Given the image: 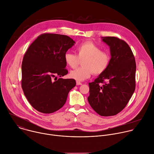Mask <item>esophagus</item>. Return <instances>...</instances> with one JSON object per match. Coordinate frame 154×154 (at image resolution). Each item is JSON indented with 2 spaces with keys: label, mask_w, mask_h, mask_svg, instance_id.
<instances>
[{
  "label": "esophagus",
  "mask_w": 154,
  "mask_h": 154,
  "mask_svg": "<svg viewBox=\"0 0 154 154\" xmlns=\"http://www.w3.org/2000/svg\"><path fill=\"white\" fill-rule=\"evenodd\" d=\"M76 85H82V82H81L79 81H76Z\"/></svg>",
  "instance_id": "1"
}]
</instances>
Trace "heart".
Listing matches in <instances>:
<instances>
[{
	"instance_id": "obj_1",
	"label": "heart",
	"mask_w": 154,
	"mask_h": 154,
	"mask_svg": "<svg viewBox=\"0 0 154 154\" xmlns=\"http://www.w3.org/2000/svg\"><path fill=\"white\" fill-rule=\"evenodd\" d=\"M77 55L66 52L64 59L66 64L74 69L82 60V66L70 72V78L77 81H84L94 73L99 75L104 73L108 68L111 61V55L107 51L101 50L97 44L87 41L78 45L76 48Z\"/></svg>"
}]
</instances>
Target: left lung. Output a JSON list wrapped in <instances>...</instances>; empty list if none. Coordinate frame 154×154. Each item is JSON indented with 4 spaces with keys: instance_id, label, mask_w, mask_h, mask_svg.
Masks as SVG:
<instances>
[{
    "instance_id": "1",
    "label": "left lung",
    "mask_w": 154,
    "mask_h": 154,
    "mask_svg": "<svg viewBox=\"0 0 154 154\" xmlns=\"http://www.w3.org/2000/svg\"><path fill=\"white\" fill-rule=\"evenodd\" d=\"M109 47L111 61L107 69L88 83V101L98 114L113 116L125 109L135 89L136 63L129 45L116 37H103Z\"/></svg>"
}]
</instances>
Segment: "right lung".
<instances>
[{
  "label": "right lung",
  "mask_w": 154,
  "mask_h": 154,
  "mask_svg": "<svg viewBox=\"0 0 154 154\" xmlns=\"http://www.w3.org/2000/svg\"><path fill=\"white\" fill-rule=\"evenodd\" d=\"M66 35L44 33L29 45L22 63V88L32 106L51 113L66 103L74 79L57 78L68 73L64 54L75 44Z\"/></svg>",
  "instance_id": "1"
}]
</instances>
